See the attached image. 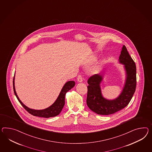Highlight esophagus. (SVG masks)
I'll use <instances>...</instances> for the list:
<instances>
[{"mask_svg": "<svg viewBox=\"0 0 152 152\" xmlns=\"http://www.w3.org/2000/svg\"><path fill=\"white\" fill-rule=\"evenodd\" d=\"M77 81L79 83H82L83 82V77H82V75H78V78H77Z\"/></svg>", "mask_w": 152, "mask_h": 152, "instance_id": "esophagus-1", "label": "esophagus"}]
</instances>
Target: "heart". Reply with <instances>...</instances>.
<instances>
[{
	"instance_id": "1",
	"label": "heart",
	"mask_w": 152,
	"mask_h": 152,
	"mask_svg": "<svg viewBox=\"0 0 152 152\" xmlns=\"http://www.w3.org/2000/svg\"><path fill=\"white\" fill-rule=\"evenodd\" d=\"M96 59V57H93V58L91 59V62H94V61H95ZM101 64H100V63L97 64L95 66H94V68L93 69V72L94 73H96L100 71V69H101Z\"/></svg>"
}]
</instances>
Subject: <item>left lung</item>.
Returning <instances> with one entry per match:
<instances>
[{
  "label": "left lung",
  "instance_id": "obj_1",
  "mask_svg": "<svg viewBox=\"0 0 152 152\" xmlns=\"http://www.w3.org/2000/svg\"><path fill=\"white\" fill-rule=\"evenodd\" d=\"M118 63L124 65L125 81L121 93L113 99L104 97L101 83L104 79L102 73L95 74L89 78L86 104L91 111L98 115H108L124 109L132 98L136 88V66L129 55L125 46H123Z\"/></svg>",
  "mask_w": 152,
  "mask_h": 152
}]
</instances>
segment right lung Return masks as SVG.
I'll return each mask as SVG.
<instances>
[{"instance_id":"add662e5","label":"right lung","mask_w":152,"mask_h":152,"mask_svg":"<svg viewBox=\"0 0 152 152\" xmlns=\"http://www.w3.org/2000/svg\"><path fill=\"white\" fill-rule=\"evenodd\" d=\"M15 75L13 79V88L14 91L15 95L16 97H17L21 105L23 106V108L25 109L27 112L30 113L32 115L35 116H38L40 117H45V118H49V117H55L58 115L61 112L64 105L65 104V96L66 93L73 88L75 86L74 81H68L65 83V84L63 86L62 89L60 93L59 94L56 100V101L52 105L48 107L46 109L42 110H35V109H30L25 104H23V102L20 100L19 97H18L17 93L16 92L15 88Z\"/></svg>"}]
</instances>
